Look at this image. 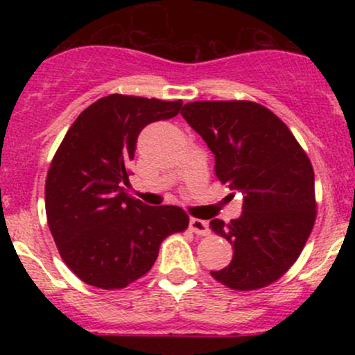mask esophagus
Returning <instances> with one entry per match:
<instances>
[{
	"label": "esophagus",
	"instance_id": "esophagus-1",
	"mask_svg": "<svg viewBox=\"0 0 355 355\" xmlns=\"http://www.w3.org/2000/svg\"><path fill=\"white\" fill-rule=\"evenodd\" d=\"M190 230L197 235H207L210 232L209 222L202 218H190Z\"/></svg>",
	"mask_w": 355,
	"mask_h": 355
}]
</instances>
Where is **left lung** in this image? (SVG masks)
<instances>
[{
	"label": "left lung",
	"instance_id": "obj_1",
	"mask_svg": "<svg viewBox=\"0 0 355 355\" xmlns=\"http://www.w3.org/2000/svg\"><path fill=\"white\" fill-rule=\"evenodd\" d=\"M215 155V173L243 195L242 214L211 230L234 248L232 262L210 274L235 291H255L288 270L315 222L313 170L288 126L254 101H193L182 108Z\"/></svg>",
	"mask_w": 355,
	"mask_h": 355
}]
</instances>
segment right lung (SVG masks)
Masks as SVG:
<instances>
[{"label": "right lung", "instance_id": "add662e5", "mask_svg": "<svg viewBox=\"0 0 355 355\" xmlns=\"http://www.w3.org/2000/svg\"><path fill=\"white\" fill-rule=\"evenodd\" d=\"M182 100L108 95L73 121L44 185L48 227L61 259L93 287L123 288L152 268L164 239L189 227L173 205L130 197L128 166L146 125L178 115Z\"/></svg>", "mask_w": 355, "mask_h": 355}]
</instances>
